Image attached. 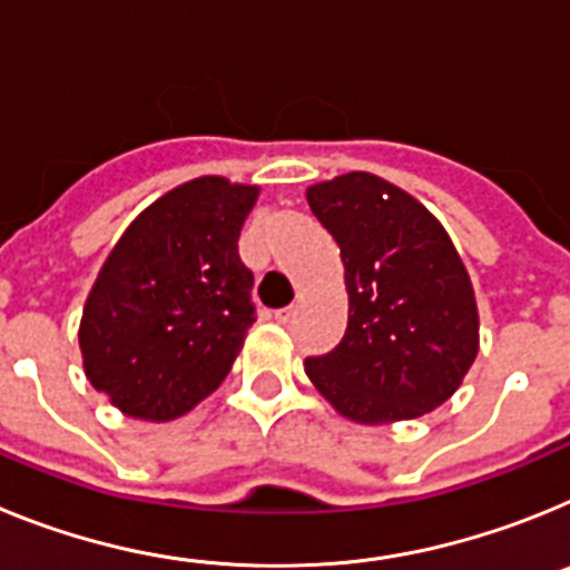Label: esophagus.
<instances>
[{
  "label": "esophagus",
  "mask_w": 570,
  "mask_h": 570,
  "mask_svg": "<svg viewBox=\"0 0 570 570\" xmlns=\"http://www.w3.org/2000/svg\"><path fill=\"white\" fill-rule=\"evenodd\" d=\"M294 314H296L294 305H288V308H276V311H274V320L285 325V322H291V316H294Z\"/></svg>",
  "instance_id": "1"
}]
</instances>
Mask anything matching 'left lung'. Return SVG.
Here are the masks:
<instances>
[{
    "label": "left lung",
    "instance_id": "left-lung-1",
    "mask_svg": "<svg viewBox=\"0 0 570 570\" xmlns=\"http://www.w3.org/2000/svg\"><path fill=\"white\" fill-rule=\"evenodd\" d=\"M340 245L347 328L305 374L360 425L416 420L454 396L480 354V311L454 242L420 199L351 170L305 190Z\"/></svg>",
    "mask_w": 570,
    "mask_h": 570
}]
</instances>
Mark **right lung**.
<instances>
[{"label": "right lung", "mask_w": 570, "mask_h": 570, "mask_svg": "<svg viewBox=\"0 0 570 570\" xmlns=\"http://www.w3.org/2000/svg\"><path fill=\"white\" fill-rule=\"evenodd\" d=\"M259 185L196 176L150 203L105 259L79 322L90 385L125 416L168 422L223 385L256 322L239 230Z\"/></svg>", "instance_id": "right-lung-1"}]
</instances>
